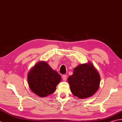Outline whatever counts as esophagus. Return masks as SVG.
Listing matches in <instances>:
<instances>
[{"mask_svg": "<svg viewBox=\"0 0 122 122\" xmlns=\"http://www.w3.org/2000/svg\"><path fill=\"white\" fill-rule=\"evenodd\" d=\"M67 77V76L66 75H63V76H62V78H63V81H66Z\"/></svg>", "mask_w": 122, "mask_h": 122, "instance_id": "1", "label": "esophagus"}]
</instances>
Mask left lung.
<instances>
[{"mask_svg":"<svg viewBox=\"0 0 122 122\" xmlns=\"http://www.w3.org/2000/svg\"><path fill=\"white\" fill-rule=\"evenodd\" d=\"M100 81L98 72L90 62L77 66L68 78L71 92L81 99L93 95L98 90Z\"/></svg>","mask_w":122,"mask_h":122,"instance_id":"8db88e82","label":"left lung"}]
</instances>
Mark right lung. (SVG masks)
Here are the masks:
<instances>
[{
  "label": "right lung",
  "instance_id": "right-lung-1",
  "mask_svg": "<svg viewBox=\"0 0 122 122\" xmlns=\"http://www.w3.org/2000/svg\"><path fill=\"white\" fill-rule=\"evenodd\" d=\"M29 88L38 96L45 97L53 94L60 83L61 76L45 61H39L27 76Z\"/></svg>",
  "mask_w": 122,
  "mask_h": 122
}]
</instances>
